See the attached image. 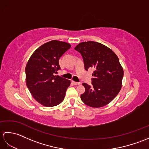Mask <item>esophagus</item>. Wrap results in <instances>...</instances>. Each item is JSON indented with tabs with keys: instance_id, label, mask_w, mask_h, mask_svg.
<instances>
[{
	"instance_id": "obj_1",
	"label": "esophagus",
	"mask_w": 149,
	"mask_h": 149,
	"mask_svg": "<svg viewBox=\"0 0 149 149\" xmlns=\"http://www.w3.org/2000/svg\"><path fill=\"white\" fill-rule=\"evenodd\" d=\"M72 83L74 84V85H79V84H81L80 83H77V82H75V81H72Z\"/></svg>"
}]
</instances>
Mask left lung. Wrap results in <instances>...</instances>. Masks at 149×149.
I'll return each instance as SVG.
<instances>
[{"label":"left lung","instance_id":"left-lung-1","mask_svg":"<svg viewBox=\"0 0 149 149\" xmlns=\"http://www.w3.org/2000/svg\"><path fill=\"white\" fill-rule=\"evenodd\" d=\"M75 50L83 56L85 69L94 70L93 86L83 84L85 92L81 95L82 101L91 107L107 105L122 88L123 70L118 56L109 47L92 41L79 43Z\"/></svg>","mask_w":149,"mask_h":149}]
</instances>
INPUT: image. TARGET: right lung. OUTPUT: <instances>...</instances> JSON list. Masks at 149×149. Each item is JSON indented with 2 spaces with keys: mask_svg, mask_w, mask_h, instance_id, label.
Listing matches in <instances>:
<instances>
[{
  "mask_svg": "<svg viewBox=\"0 0 149 149\" xmlns=\"http://www.w3.org/2000/svg\"><path fill=\"white\" fill-rule=\"evenodd\" d=\"M70 47L65 42L50 41L38 47L27 63L26 85L34 99L44 106H56L65 99L71 82L55 74L60 69V57Z\"/></svg>",
  "mask_w": 149,
  "mask_h": 149,
  "instance_id": "right-lung-1",
  "label": "right lung"
}]
</instances>
